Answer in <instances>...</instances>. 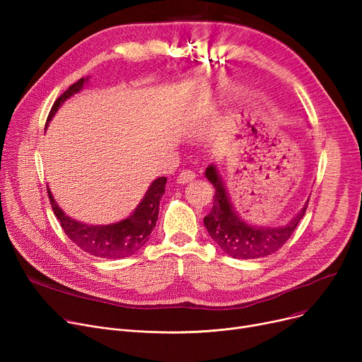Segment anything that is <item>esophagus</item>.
Segmentation results:
<instances>
[{"label": "esophagus", "mask_w": 362, "mask_h": 362, "mask_svg": "<svg viewBox=\"0 0 362 362\" xmlns=\"http://www.w3.org/2000/svg\"><path fill=\"white\" fill-rule=\"evenodd\" d=\"M195 179V173L192 170H182L180 173H179V176L176 177V182L177 183H180V185H186V183H189V182H192Z\"/></svg>", "instance_id": "obj_1"}]
</instances>
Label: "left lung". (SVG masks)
<instances>
[{
	"label": "left lung",
	"instance_id": "8db88e82",
	"mask_svg": "<svg viewBox=\"0 0 362 362\" xmlns=\"http://www.w3.org/2000/svg\"><path fill=\"white\" fill-rule=\"evenodd\" d=\"M205 176L213 183L216 194L210 214L204 217V224L213 240L227 255L233 258L255 259L274 254L291 239L300 218L305 216L308 204L286 226L274 227V229L254 227L245 223L233 211L229 195H227L214 165L205 170Z\"/></svg>",
	"mask_w": 362,
	"mask_h": 362
}]
</instances>
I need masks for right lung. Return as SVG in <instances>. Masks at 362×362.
<instances>
[{
	"label": "right lung",
	"instance_id": "right-lung-1",
	"mask_svg": "<svg viewBox=\"0 0 362 362\" xmlns=\"http://www.w3.org/2000/svg\"><path fill=\"white\" fill-rule=\"evenodd\" d=\"M86 81L88 78L79 79L76 83L70 85L69 89L55 100L48 114L47 124L48 122H51L52 116L60 108V105L69 97H71L73 93L79 92ZM165 182V177L156 179L149 186L135 213L127 218L110 226H88L74 221L60 210L49 191L48 198L51 201V208L55 217L59 218L62 224V229L64 230L67 238L73 243L78 245L82 251L100 258H124L138 252L148 242L151 232L154 230L158 220L160 199L164 194Z\"/></svg>",
	"mask_w": 362,
	"mask_h": 362
}]
</instances>
